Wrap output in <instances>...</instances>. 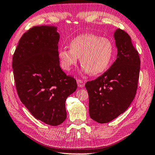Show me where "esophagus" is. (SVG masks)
<instances>
[{"mask_svg":"<svg viewBox=\"0 0 155 155\" xmlns=\"http://www.w3.org/2000/svg\"><path fill=\"white\" fill-rule=\"evenodd\" d=\"M77 84H78V87H84L85 83H84V82L83 81L80 80V79H78V80H77Z\"/></svg>","mask_w":155,"mask_h":155,"instance_id":"34e87169","label":"esophagus"}]
</instances>
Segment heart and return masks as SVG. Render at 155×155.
Masks as SVG:
<instances>
[{
  "label": "heart",
  "instance_id": "obj_1",
  "mask_svg": "<svg viewBox=\"0 0 155 155\" xmlns=\"http://www.w3.org/2000/svg\"><path fill=\"white\" fill-rule=\"evenodd\" d=\"M69 45V48L62 47L58 51L61 68L70 71L80 58L82 71L94 75L107 70L114 49L111 40L93 34L78 35L71 40Z\"/></svg>",
  "mask_w": 155,
  "mask_h": 155
}]
</instances>
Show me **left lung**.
<instances>
[{
	"label": "left lung",
	"instance_id": "obj_1",
	"mask_svg": "<svg viewBox=\"0 0 155 155\" xmlns=\"http://www.w3.org/2000/svg\"><path fill=\"white\" fill-rule=\"evenodd\" d=\"M117 59L107 71L86 83L89 95L90 117L99 123L112 121L126 111L138 88L140 59L124 30L114 32Z\"/></svg>",
	"mask_w": 155,
	"mask_h": 155
}]
</instances>
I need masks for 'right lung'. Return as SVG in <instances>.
<instances>
[{
    "label": "right lung",
    "instance_id": "obj_1",
    "mask_svg": "<svg viewBox=\"0 0 155 155\" xmlns=\"http://www.w3.org/2000/svg\"><path fill=\"white\" fill-rule=\"evenodd\" d=\"M55 26H34L21 39L13 56L17 94L32 116L57 126L67 116L65 101L77 90L75 79L60 67Z\"/></svg>",
    "mask_w": 155,
    "mask_h": 155
}]
</instances>
